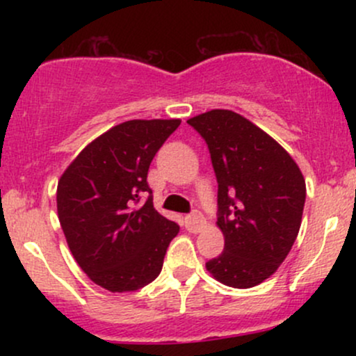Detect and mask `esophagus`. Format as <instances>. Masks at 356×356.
<instances>
[{"label":"esophagus","mask_w":356,"mask_h":356,"mask_svg":"<svg viewBox=\"0 0 356 356\" xmlns=\"http://www.w3.org/2000/svg\"><path fill=\"white\" fill-rule=\"evenodd\" d=\"M186 226L191 232H199L204 229V226H206V219H204L202 214H199V212H194V214L187 216L186 218Z\"/></svg>","instance_id":"34e87169"}]
</instances>
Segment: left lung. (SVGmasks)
<instances>
[{
	"label": "left lung",
	"instance_id": "8db88e82",
	"mask_svg": "<svg viewBox=\"0 0 356 356\" xmlns=\"http://www.w3.org/2000/svg\"><path fill=\"white\" fill-rule=\"evenodd\" d=\"M207 142L218 179V227L224 251L209 275L246 289L275 275L300 232L306 184L300 167L269 134L232 110L187 120Z\"/></svg>",
	"mask_w": 356,
	"mask_h": 356
}]
</instances>
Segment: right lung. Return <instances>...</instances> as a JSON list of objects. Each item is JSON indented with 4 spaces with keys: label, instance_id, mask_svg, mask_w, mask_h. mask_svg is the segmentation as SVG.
<instances>
[{
    "label": "right lung",
    "instance_id": "add662e5",
    "mask_svg": "<svg viewBox=\"0 0 356 356\" xmlns=\"http://www.w3.org/2000/svg\"><path fill=\"white\" fill-rule=\"evenodd\" d=\"M181 118L129 120L92 140L61 174L56 211L85 275L107 291H137L161 275L179 226L154 209L147 172Z\"/></svg>",
    "mask_w": 356,
    "mask_h": 356
}]
</instances>
